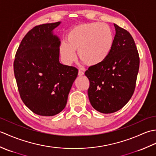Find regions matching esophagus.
I'll list each match as a JSON object with an SVG mask.
<instances>
[{"mask_svg":"<svg viewBox=\"0 0 156 156\" xmlns=\"http://www.w3.org/2000/svg\"><path fill=\"white\" fill-rule=\"evenodd\" d=\"M84 72L83 71H82L81 69H79L78 70V76H83L84 75Z\"/></svg>","mask_w":156,"mask_h":156,"instance_id":"34e87169","label":"esophagus"}]
</instances>
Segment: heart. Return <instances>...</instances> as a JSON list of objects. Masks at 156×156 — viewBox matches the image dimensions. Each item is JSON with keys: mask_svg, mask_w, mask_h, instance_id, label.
<instances>
[{"mask_svg": "<svg viewBox=\"0 0 156 156\" xmlns=\"http://www.w3.org/2000/svg\"><path fill=\"white\" fill-rule=\"evenodd\" d=\"M114 44L111 28L105 23H90L75 26L59 45V51L65 64H71L76 58V51L88 66H98L110 55Z\"/></svg>", "mask_w": 156, "mask_h": 156, "instance_id": "obj_1", "label": "heart"}]
</instances>
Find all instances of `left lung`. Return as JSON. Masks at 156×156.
<instances>
[{"label":"left lung","mask_w":156,"mask_h":156,"mask_svg":"<svg viewBox=\"0 0 156 156\" xmlns=\"http://www.w3.org/2000/svg\"><path fill=\"white\" fill-rule=\"evenodd\" d=\"M115 35L110 55L85 72L90 87L88 98L95 110L108 114L120 110L133 95L140 68V58L133 37L114 23Z\"/></svg>","instance_id":"1"}]
</instances>
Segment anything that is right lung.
<instances>
[{"instance_id": "add662e5", "label": "right lung", "mask_w": 156, "mask_h": 156, "mask_svg": "<svg viewBox=\"0 0 156 156\" xmlns=\"http://www.w3.org/2000/svg\"><path fill=\"white\" fill-rule=\"evenodd\" d=\"M61 22L36 26L23 39L14 73L23 102L34 113L54 116L67 103L78 69L59 62L60 39L54 34Z\"/></svg>"}]
</instances>
